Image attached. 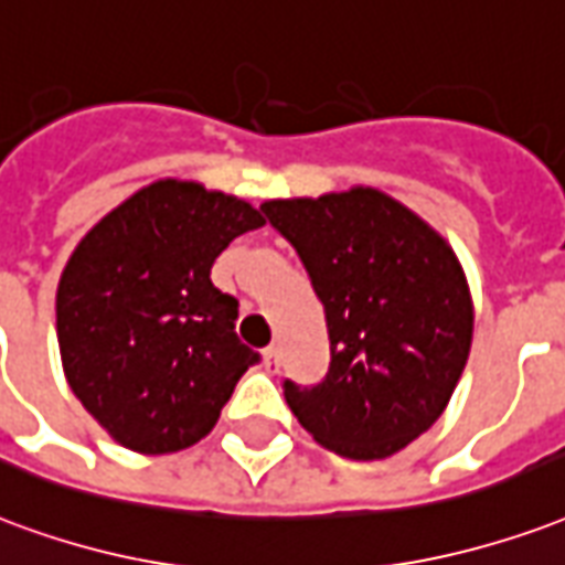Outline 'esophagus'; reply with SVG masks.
Segmentation results:
<instances>
[{
  "mask_svg": "<svg viewBox=\"0 0 565 565\" xmlns=\"http://www.w3.org/2000/svg\"><path fill=\"white\" fill-rule=\"evenodd\" d=\"M263 365L269 367H278V347H266V350H263Z\"/></svg>",
  "mask_w": 565,
  "mask_h": 565,
  "instance_id": "esophagus-1",
  "label": "esophagus"
}]
</instances>
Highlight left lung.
<instances>
[{
    "instance_id": "left-lung-1",
    "label": "left lung",
    "mask_w": 565,
    "mask_h": 565,
    "mask_svg": "<svg viewBox=\"0 0 565 565\" xmlns=\"http://www.w3.org/2000/svg\"><path fill=\"white\" fill-rule=\"evenodd\" d=\"M302 260L329 329L317 386L284 398L320 446L377 461L440 419L470 356L473 302L449 242L377 188L266 200Z\"/></svg>"
}]
</instances>
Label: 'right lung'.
<instances>
[{
  "instance_id": "1",
  "label": "right lung",
  "mask_w": 565,
  "mask_h": 565,
  "mask_svg": "<svg viewBox=\"0 0 565 565\" xmlns=\"http://www.w3.org/2000/svg\"><path fill=\"white\" fill-rule=\"evenodd\" d=\"M260 209L198 182L158 179L104 215L74 248L56 290L71 392L140 455L203 440L239 377L260 362L236 338L239 302L209 271Z\"/></svg>"
}]
</instances>
